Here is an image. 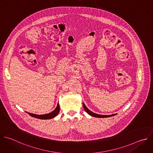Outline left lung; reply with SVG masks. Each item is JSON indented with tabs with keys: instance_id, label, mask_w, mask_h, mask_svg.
<instances>
[{
	"instance_id": "obj_1",
	"label": "left lung",
	"mask_w": 153,
	"mask_h": 153,
	"mask_svg": "<svg viewBox=\"0 0 153 153\" xmlns=\"http://www.w3.org/2000/svg\"><path fill=\"white\" fill-rule=\"evenodd\" d=\"M83 108L85 109V111L86 112V113H88L89 115H90L92 117H97V118H107V117H113V116H115L117 115V114H112V115H99V114H95L94 112H92V111H89L87 108L86 106H85V105L83 103Z\"/></svg>"
}]
</instances>
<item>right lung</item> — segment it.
I'll return each mask as SVG.
<instances>
[{
    "instance_id": "right-lung-1",
    "label": "right lung",
    "mask_w": 153,
    "mask_h": 153,
    "mask_svg": "<svg viewBox=\"0 0 153 153\" xmlns=\"http://www.w3.org/2000/svg\"><path fill=\"white\" fill-rule=\"evenodd\" d=\"M60 110V108H59V105L58 103L57 107L56 108V109L52 111V112H50L49 114H44V115H36V114H31V113H28L29 115H30L31 117L38 118V119H41V120H48V119H52L54 117H55L59 112Z\"/></svg>"
}]
</instances>
